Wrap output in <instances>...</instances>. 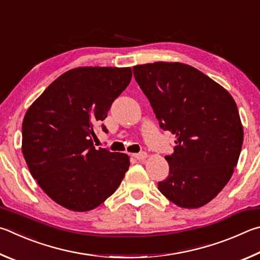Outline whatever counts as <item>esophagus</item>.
Segmentation results:
<instances>
[{"instance_id":"34e87169","label":"esophagus","mask_w":260,"mask_h":260,"mask_svg":"<svg viewBox=\"0 0 260 260\" xmlns=\"http://www.w3.org/2000/svg\"><path fill=\"white\" fill-rule=\"evenodd\" d=\"M134 157L137 158V160H139V161H144L145 158L147 157V153L140 152V153H137V154H134Z\"/></svg>"}]
</instances>
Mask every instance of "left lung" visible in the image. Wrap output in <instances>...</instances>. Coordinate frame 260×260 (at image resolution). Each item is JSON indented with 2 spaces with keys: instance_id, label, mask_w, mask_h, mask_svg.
Masks as SVG:
<instances>
[{
  "instance_id": "obj_1",
  "label": "left lung",
  "mask_w": 260,
  "mask_h": 260,
  "mask_svg": "<svg viewBox=\"0 0 260 260\" xmlns=\"http://www.w3.org/2000/svg\"><path fill=\"white\" fill-rule=\"evenodd\" d=\"M134 75L163 130L176 135L169 176L158 190L176 206L203 207L229 183L243 144L238 106L229 91L181 62L137 65Z\"/></svg>"
}]
</instances>
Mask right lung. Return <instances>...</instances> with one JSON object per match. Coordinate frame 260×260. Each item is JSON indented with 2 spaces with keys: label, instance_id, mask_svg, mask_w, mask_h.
I'll list each match as a JSON object with an SVG mask.
<instances>
[{
  "label": "right lung",
  "instance_id": "add662e5",
  "mask_svg": "<svg viewBox=\"0 0 260 260\" xmlns=\"http://www.w3.org/2000/svg\"><path fill=\"white\" fill-rule=\"evenodd\" d=\"M131 77L130 67L73 68L27 109L21 145L27 167L43 192L68 210L100 206L129 169L126 154L95 149L93 139Z\"/></svg>",
  "mask_w": 260,
  "mask_h": 260
}]
</instances>
